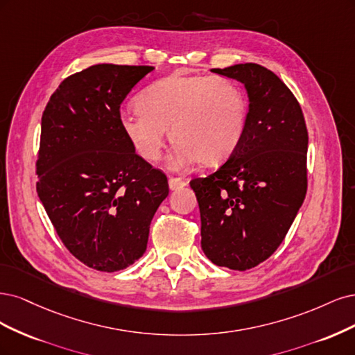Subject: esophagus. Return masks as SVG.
Masks as SVG:
<instances>
[{
    "label": "esophagus",
    "mask_w": 355,
    "mask_h": 355,
    "mask_svg": "<svg viewBox=\"0 0 355 355\" xmlns=\"http://www.w3.org/2000/svg\"><path fill=\"white\" fill-rule=\"evenodd\" d=\"M169 182V189L171 190H180L184 186H187V181L182 180V178H178V177H169L168 180Z\"/></svg>",
    "instance_id": "obj_1"
}]
</instances>
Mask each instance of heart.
Listing matches in <instances>:
<instances>
[{
  "instance_id": "heart-1",
  "label": "heart",
  "mask_w": 355,
  "mask_h": 355,
  "mask_svg": "<svg viewBox=\"0 0 355 355\" xmlns=\"http://www.w3.org/2000/svg\"><path fill=\"white\" fill-rule=\"evenodd\" d=\"M139 110H122L123 134L143 159H161L166 132L175 143L171 165L194 159L221 162L242 141L248 123V100L237 83L223 76L169 75L140 96Z\"/></svg>"
}]
</instances>
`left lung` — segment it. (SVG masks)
<instances>
[{
  "label": "left lung",
  "mask_w": 355,
  "mask_h": 355,
  "mask_svg": "<svg viewBox=\"0 0 355 355\" xmlns=\"http://www.w3.org/2000/svg\"><path fill=\"white\" fill-rule=\"evenodd\" d=\"M212 72L245 85L246 131L227 162L190 187L205 255L245 271L276 252L305 199L308 131L298 100L267 67L245 63Z\"/></svg>",
  "instance_id": "obj_1"
}]
</instances>
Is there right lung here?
<instances>
[{
    "mask_svg": "<svg viewBox=\"0 0 355 355\" xmlns=\"http://www.w3.org/2000/svg\"><path fill=\"white\" fill-rule=\"evenodd\" d=\"M153 66L94 64L63 79L41 119L37 191L69 252L113 272L143 257L166 175L135 153L121 105Z\"/></svg>",
    "mask_w": 355,
    "mask_h": 355,
    "instance_id": "add662e5",
    "label": "right lung"
}]
</instances>
